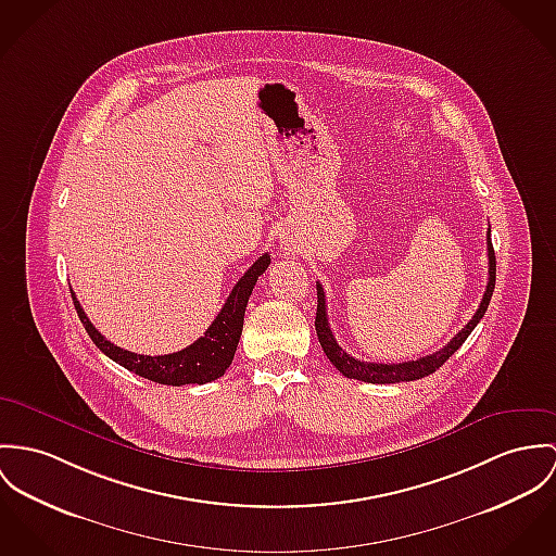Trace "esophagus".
Masks as SVG:
<instances>
[{
	"label": "esophagus",
	"mask_w": 556,
	"mask_h": 556,
	"mask_svg": "<svg viewBox=\"0 0 556 556\" xmlns=\"http://www.w3.org/2000/svg\"><path fill=\"white\" fill-rule=\"evenodd\" d=\"M300 242H298V238L293 236V233H285L282 236V249L287 251V253H295L300 247H298Z\"/></svg>",
	"instance_id": "esophagus-1"
}]
</instances>
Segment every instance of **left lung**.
Listing matches in <instances>:
<instances>
[{
  "instance_id": "obj_1",
  "label": "left lung",
  "mask_w": 556,
  "mask_h": 556,
  "mask_svg": "<svg viewBox=\"0 0 556 556\" xmlns=\"http://www.w3.org/2000/svg\"><path fill=\"white\" fill-rule=\"evenodd\" d=\"M486 251H489V285L484 291V298L478 305L476 314L471 316V320L456 333L455 338L438 353L420 356L416 361H405V363H367V361H358L346 351H342V346L336 342L333 331L329 327V318H327V303H325V291L323 285L316 282V295H318V305H316V336L318 342L323 346V351L327 354V358L336 365V369L353 380L361 382H371V384H395V382H409V380H418L425 378L429 374H433L435 369H440L453 354L463 346V342L469 338V333L476 329V325L480 323V318L484 316L491 298H493V289H495V274H497V261H495V251H493V242H491V229L486 236Z\"/></svg>"
}]
</instances>
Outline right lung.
<instances>
[{"instance_id": "obj_1", "label": "right lung", "mask_w": 556, "mask_h": 556, "mask_svg": "<svg viewBox=\"0 0 556 556\" xmlns=\"http://www.w3.org/2000/svg\"><path fill=\"white\" fill-rule=\"evenodd\" d=\"M269 254L265 253L254 261L249 271L238 280L233 291L229 293L227 302L218 316L212 320L207 331L200 340H195L191 346L178 351V353L161 354V356H149V354L129 353L121 346H114L108 342L100 331L93 327L89 316L85 314L83 305L72 293L74 307L78 312V318L83 320L89 338L100 349L101 353L123 365L125 369L159 382L167 387H182V384H205L216 378H220L227 367L233 361V354L238 349L242 327H244V312L249 305V298L253 293L254 285L258 276L269 265Z\"/></svg>"}]
</instances>
